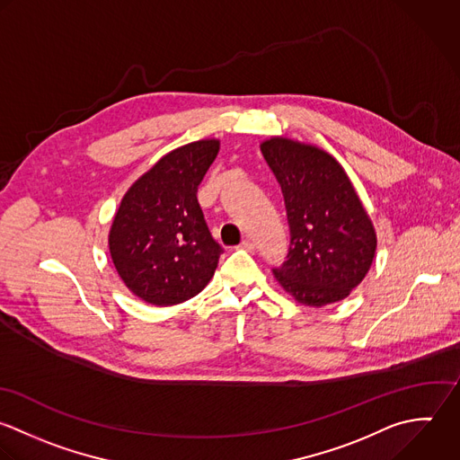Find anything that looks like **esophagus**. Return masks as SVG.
Masks as SVG:
<instances>
[{
    "label": "esophagus",
    "mask_w": 460,
    "mask_h": 460,
    "mask_svg": "<svg viewBox=\"0 0 460 460\" xmlns=\"http://www.w3.org/2000/svg\"><path fill=\"white\" fill-rule=\"evenodd\" d=\"M240 247L245 249V251H254V242L252 240H242Z\"/></svg>",
    "instance_id": "1"
}]
</instances>
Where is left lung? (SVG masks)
Masks as SVG:
<instances>
[{
    "label": "left lung",
    "mask_w": 460,
    "mask_h": 460,
    "mask_svg": "<svg viewBox=\"0 0 460 460\" xmlns=\"http://www.w3.org/2000/svg\"><path fill=\"white\" fill-rule=\"evenodd\" d=\"M285 199L290 249L276 281L297 303L346 299L369 272L376 231L342 164L326 150L283 136L261 145Z\"/></svg>",
    "instance_id": "1"
}]
</instances>
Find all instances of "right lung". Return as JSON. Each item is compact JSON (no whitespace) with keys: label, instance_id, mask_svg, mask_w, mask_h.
Wrapping results in <instances>:
<instances>
[{"label":"right lung","instance_id":"add662e5","mask_svg":"<svg viewBox=\"0 0 460 460\" xmlns=\"http://www.w3.org/2000/svg\"><path fill=\"white\" fill-rule=\"evenodd\" d=\"M220 150L208 137L163 155L123 195L109 252L125 287L155 306L195 297L215 274L222 247L211 238L197 190Z\"/></svg>","mask_w":460,"mask_h":460}]
</instances>
